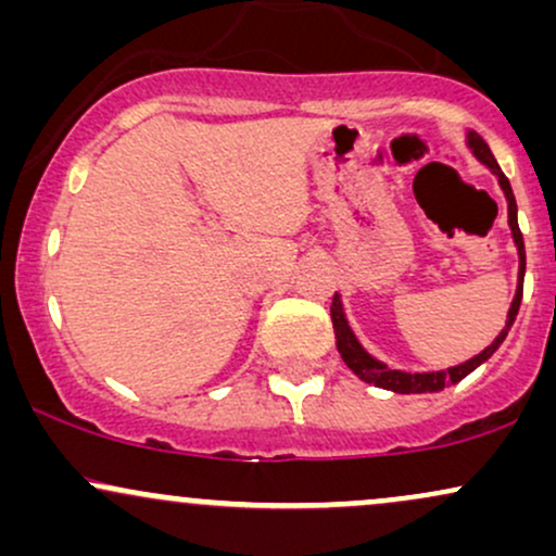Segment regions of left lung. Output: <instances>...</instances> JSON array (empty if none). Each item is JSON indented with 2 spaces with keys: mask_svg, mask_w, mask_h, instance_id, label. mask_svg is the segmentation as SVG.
<instances>
[{
  "mask_svg": "<svg viewBox=\"0 0 556 556\" xmlns=\"http://www.w3.org/2000/svg\"><path fill=\"white\" fill-rule=\"evenodd\" d=\"M468 146H470V149H473V154L481 159V162L486 164V167L494 172L496 177H500V185H502L504 195H507L509 229H513L515 245H518L520 277H518V292H515L513 305H509L507 327L500 331V337H496V340L491 342L489 348L483 350V353H478L476 358L460 363V366H452V368H446V371L407 374V371H397V368L384 366V363L371 358V355H368L366 350L361 348V342L355 340L353 329L348 327V318H344V314H342V300L334 292V300H331V324H334L337 350H340L342 361L348 363L350 371L358 376V379L366 381V384H374V387H381V389H392V392H400V394L439 392V389H444V387H450V384H457V381H463L465 376H468L470 371H476V368L481 366L483 361H489L491 355L496 353V348H500V344L504 342V337H507L509 327H513V324H515V316H518L520 300H522V277H526V245H522V232H520V227H518V203H515V195H513V188H509V180H507V177H504V172L500 169V164H496V159H494V154H491L486 140L478 136V132H468Z\"/></svg>",
  "mask_w": 556,
  "mask_h": 556,
  "instance_id": "8db88e82",
  "label": "left lung"
}]
</instances>
